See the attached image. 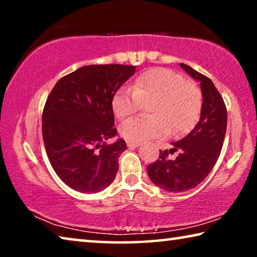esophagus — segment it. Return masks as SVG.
<instances>
[{
    "mask_svg": "<svg viewBox=\"0 0 257 257\" xmlns=\"http://www.w3.org/2000/svg\"><path fill=\"white\" fill-rule=\"evenodd\" d=\"M139 143H134V142H127V146L129 147V149H135V147H138Z\"/></svg>",
    "mask_w": 257,
    "mask_h": 257,
    "instance_id": "esophagus-1",
    "label": "esophagus"
}]
</instances>
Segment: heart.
Returning <instances> with one entry per match:
<instances>
[{"label": "heart", "mask_w": 257, "mask_h": 257, "mask_svg": "<svg viewBox=\"0 0 257 257\" xmlns=\"http://www.w3.org/2000/svg\"><path fill=\"white\" fill-rule=\"evenodd\" d=\"M149 116H136L120 125V134L128 142L142 143L171 133L181 136L197 123L203 96L198 87L170 69L152 68L141 73L132 88L122 87L112 97V108L119 119L136 113L142 102H150Z\"/></svg>", "instance_id": "b5f03b06"}]
</instances>
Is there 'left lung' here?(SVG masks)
Wrapping results in <instances>:
<instances>
[{
	"instance_id": "left-lung-1",
	"label": "left lung",
	"mask_w": 257,
	"mask_h": 257,
	"mask_svg": "<svg viewBox=\"0 0 257 257\" xmlns=\"http://www.w3.org/2000/svg\"><path fill=\"white\" fill-rule=\"evenodd\" d=\"M180 66L201 82L203 106L195 128L181 141L172 143L170 151H160L159 159L147 167L150 179L170 193L189 190L205 179L219 159L227 130V107L212 80L187 64ZM175 151L177 158H169Z\"/></svg>"
}]
</instances>
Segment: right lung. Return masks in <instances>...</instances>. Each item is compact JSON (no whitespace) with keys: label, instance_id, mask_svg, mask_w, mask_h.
Listing matches in <instances>:
<instances>
[{"label":"right lung","instance_id":"1","mask_svg":"<svg viewBox=\"0 0 257 257\" xmlns=\"http://www.w3.org/2000/svg\"><path fill=\"white\" fill-rule=\"evenodd\" d=\"M136 67L85 66L56 82L43 110L42 133L47 158L64 184L80 193H97L112 184L123 139L106 144L116 128L112 108L114 93Z\"/></svg>","mask_w":257,"mask_h":257}]
</instances>
